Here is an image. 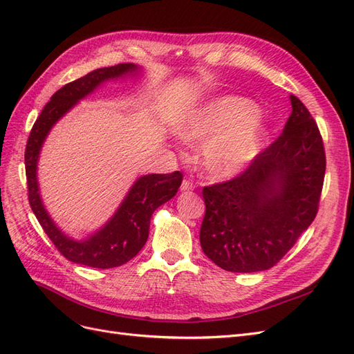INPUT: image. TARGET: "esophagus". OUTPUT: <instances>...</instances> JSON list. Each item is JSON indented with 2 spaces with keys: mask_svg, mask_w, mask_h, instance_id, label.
Instances as JSON below:
<instances>
[{
  "mask_svg": "<svg viewBox=\"0 0 354 354\" xmlns=\"http://www.w3.org/2000/svg\"><path fill=\"white\" fill-rule=\"evenodd\" d=\"M181 192H189V190H194L195 189V185L192 183L190 180H183V183H181Z\"/></svg>",
  "mask_w": 354,
  "mask_h": 354,
  "instance_id": "obj_1",
  "label": "esophagus"
}]
</instances>
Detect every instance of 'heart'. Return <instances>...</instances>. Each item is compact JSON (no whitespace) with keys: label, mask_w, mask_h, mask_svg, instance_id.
I'll return each instance as SVG.
<instances>
[{"label":"heart","mask_w":354,"mask_h":354,"mask_svg":"<svg viewBox=\"0 0 354 354\" xmlns=\"http://www.w3.org/2000/svg\"><path fill=\"white\" fill-rule=\"evenodd\" d=\"M187 142H205L203 158L211 173L229 177L259 158L269 124L255 103L241 95H220L192 111L180 127Z\"/></svg>","instance_id":"obj_1"}]
</instances>
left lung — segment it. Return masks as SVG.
I'll list each match as a JSON object with an SVG mask.
<instances>
[{"label": "left lung", "mask_w": 354, "mask_h": 354, "mask_svg": "<svg viewBox=\"0 0 354 354\" xmlns=\"http://www.w3.org/2000/svg\"><path fill=\"white\" fill-rule=\"evenodd\" d=\"M289 99L282 134L243 173L202 189V251L227 272L270 269L317 214L326 168L322 136L303 102Z\"/></svg>", "instance_id": "1"}]
</instances>
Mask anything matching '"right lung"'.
Returning a JSON list of instances; mask_svg holds the SVG:
<instances>
[{
	"mask_svg": "<svg viewBox=\"0 0 354 354\" xmlns=\"http://www.w3.org/2000/svg\"><path fill=\"white\" fill-rule=\"evenodd\" d=\"M137 71L138 66L133 63H120L111 68L95 69L80 80L63 85L51 95V100L41 111L30 130L25 151L29 205L59 252L72 263L95 267V269H112L134 259L147 241L152 214L158 207L176 196L183 180L180 171L171 174H149L140 177L128 192L113 217L100 230L82 241L66 236L42 205L37 180V164L42 143L53 125L73 104L93 93L104 81L136 73Z\"/></svg>",
	"mask_w": 354,
	"mask_h": 354,
	"instance_id": "right-lung-1",
	"label": "right lung"
}]
</instances>
